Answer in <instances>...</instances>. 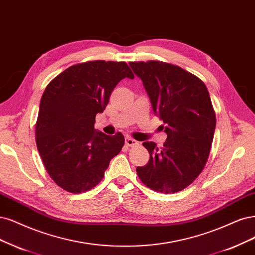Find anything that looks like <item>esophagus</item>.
I'll return each instance as SVG.
<instances>
[{
	"label": "esophagus",
	"instance_id": "1",
	"mask_svg": "<svg viewBox=\"0 0 255 255\" xmlns=\"http://www.w3.org/2000/svg\"><path fill=\"white\" fill-rule=\"evenodd\" d=\"M138 142L136 141L135 139L130 138V137H126V144L128 146H133V145H136Z\"/></svg>",
	"mask_w": 255,
	"mask_h": 255
}]
</instances>
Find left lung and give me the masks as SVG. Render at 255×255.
Listing matches in <instances>:
<instances>
[{
    "mask_svg": "<svg viewBox=\"0 0 255 255\" xmlns=\"http://www.w3.org/2000/svg\"><path fill=\"white\" fill-rule=\"evenodd\" d=\"M141 79L154 113L168 135L163 147L145 141L148 162L137 166L146 187L175 193L194 181L204 170L211 150L216 116L205 83L177 65L160 61L129 62Z\"/></svg>",
    "mask_w": 255,
    "mask_h": 255,
    "instance_id": "1",
    "label": "left lung"
}]
</instances>
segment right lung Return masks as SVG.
Returning <instances> with one entry per match:
<instances>
[{"label":"right lung","mask_w":255,"mask_h":255,"mask_svg":"<svg viewBox=\"0 0 255 255\" xmlns=\"http://www.w3.org/2000/svg\"><path fill=\"white\" fill-rule=\"evenodd\" d=\"M127 77L134 79L126 62L96 60L68 67L46 86L36 142L44 166L60 188L71 193L93 189L121 151L124 135H105L94 125L114 89Z\"/></svg>","instance_id":"right-lung-1"}]
</instances>
